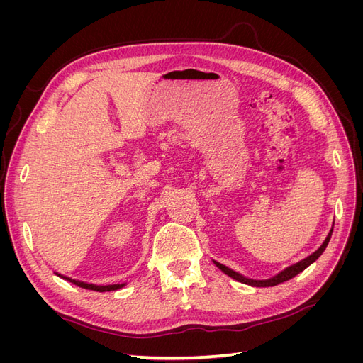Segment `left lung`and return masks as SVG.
<instances>
[{
	"instance_id": "1",
	"label": "left lung",
	"mask_w": 363,
	"mask_h": 363,
	"mask_svg": "<svg viewBox=\"0 0 363 363\" xmlns=\"http://www.w3.org/2000/svg\"><path fill=\"white\" fill-rule=\"evenodd\" d=\"M332 232H333V228H330V232H328V235H327V238L324 239V242L321 244V247L318 248V250H315L311 256H307V257H304L303 260L294 263V265L281 269L280 272L276 274V276H272V277H269V279H262V280H259V279H250V277L242 276V274H239V272L233 271L232 268H228V267L223 265V263H219V262H216V260H213V263H215V265H216L219 269H221L224 274H227L228 277H232V279H235V280H238V281H240V283L250 284V286H256V288L276 286V284H279V283L291 280L292 277L296 276V274H300V272L304 271L307 267L312 265V263L323 255L325 247L328 245V240H330V238H332Z\"/></svg>"
}]
</instances>
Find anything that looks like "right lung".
<instances>
[{"label": "right lung", "instance_id": "1", "mask_svg": "<svg viewBox=\"0 0 363 363\" xmlns=\"http://www.w3.org/2000/svg\"><path fill=\"white\" fill-rule=\"evenodd\" d=\"M54 274H56V276H59V277H62V279H65V280L71 281L72 284H75V286L83 288V289H89V291H96V292L118 291V289H121V288H124L125 284H127V281H124V283H113V284H95V283H87V281H83V280H77V279L67 277V276H63V274L56 272V271H54Z\"/></svg>", "mask_w": 363, "mask_h": 363}]
</instances>
